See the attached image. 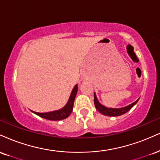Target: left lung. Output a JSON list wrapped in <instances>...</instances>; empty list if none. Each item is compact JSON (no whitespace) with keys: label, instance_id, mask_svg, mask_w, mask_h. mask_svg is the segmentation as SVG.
Returning a JSON list of instances; mask_svg holds the SVG:
<instances>
[{"label":"left lung","instance_id":"obj_1","mask_svg":"<svg viewBox=\"0 0 160 160\" xmlns=\"http://www.w3.org/2000/svg\"><path fill=\"white\" fill-rule=\"evenodd\" d=\"M138 99L137 101H136L134 103H131L130 105L126 107H123V108L120 109H111V108H107V107H103V105H101L98 101L97 98H96L95 94H94V102H95V108L98 109V111H99L101 114L107 115V116H119V115H122L124 113L128 112L130 109L133 107L134 105L137 103Z\"/></svg>","mask_w":160,"mask_h":160}]
</instances>
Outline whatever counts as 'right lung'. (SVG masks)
I'll use <instances>...</instances> for the list:
<instances>
[{"label":"right lung","instance_id":"1","mask_svg":"<svg viewBox=\"0 0 160 160\" xmlns=\"http://www.w3.org/2000/svg\"><path fill=\"white\" fill-rule=\"evenodd\" d=\"M78 85H76L73 88L72 94H71L70 98L67 103V104L63 108H62L59 110L51 112H45V113H39L36 112L32 111V112L35 113L38 116L42 117V118L48 119V120L51 121H59V120H62V119L66 118L67 117L69 116V115L72 113L73 110V106H74V101L76 97L77 92H78Z\"/></svg>","mask_w":160,"mask_h":160}]
</instances>
